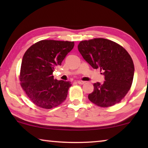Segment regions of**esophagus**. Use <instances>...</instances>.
<instances>
[{
  "mask_svg": "<svg viewBox=\"0 0 148 148\" xmlns=\"http://www.w3.org/2000/svg\"><path fill=\"white\" fill-rule=\"evenodd\" d=\"M77 82L79 84H81V85H83V84H84L85 83H86V82H84V81H77Z\"/></svg>",
  "mask_w": 148,
  "mask_h": 148,
  "instance_id": "1",
  "label": "esophagus"
}]
</instances>
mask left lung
<instances>
[{
    "label": "left lung",
    "mask_w": 148,
    "mask_h": 148,
    "mask_svg": "<svg viewBox=\"0 0 148 148\" xmlns=\"http://www.w3.org/2000/svg\"><path fill=\"white\" fill-rule=\"evenodd\" d=\"M77 48L92 68L100 69L104 76L103 84H93V91L88 95L89 101L101 107L119 103L129 91L134 77V63L128 52L105 38L82 41Z\"/></svg>",
    "instance_id": "left-lung-1"
}]
</instances>
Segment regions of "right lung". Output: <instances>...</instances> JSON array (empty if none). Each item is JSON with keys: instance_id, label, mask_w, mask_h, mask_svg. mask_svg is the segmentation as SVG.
<instances>
[{"instance_id": "add662e5", "label": "right lung", "mask_w": 148, "mask_h": 148, "mask_svg": "<svg viewBox=\"0 0 148 148\" xmlns=\"http://www.w3.org/2000/svg\"><path fill=\"white\" fill-rule=\"evenodd\" d=\"M74 46V42L44 40L25 53L20 72L21 86L36 106L51 109L66 99L71 82L54 79L53 72Z\"/></svg>"}]
</instances>
